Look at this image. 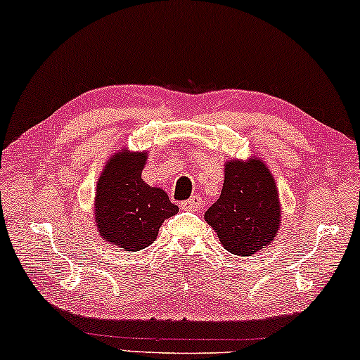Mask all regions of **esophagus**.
Wrapping results in <instances>:
<instances>
[{
  "label": "esophagus",
  "mask_w": 360,
  "mask_h": 360,
  "mask_svg": "<svg viewBox=\"0 0 360 360\" xmlns=\"http://www.w3.org/2000/svg\"><path fill=\"white\" fill-rule=\"evenodd\" d=\"M201 206H202V199L199 198V195H193V198L188 199V201L181 204V209H183V211H198Z\"/></svg>",
  "instance_id": "1"
}]
</instances>
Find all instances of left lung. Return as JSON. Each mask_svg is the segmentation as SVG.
Returning <instances> with one entry per match:
<instances>
[{
	"label": "left lung",
	"instance_id": "obj_1",
	"mask_svg": "<svg viewBox=\"0 0 360 360\" xmlns=\"http://www.w3.org/2000/svg\"><path fill=\"white\" fill-rule=\"evenodd\" d=\"M276 179L257 156L224 162L221 195L204 214L222 248L234 256H254L276 239L281 227Z\"/></svg>",
	"mask_w": 360,
	"mask_h": 360
}]
</instances>
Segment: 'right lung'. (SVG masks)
I'll list each match as a JSON object with an SVG mask.
<instances>
[{
    "label": "right lung",
    "instance_id": "1",
    "mask_svg": "<svg viewBox=\"0 0 360 360\" xmlns=\"http://www.w3.org/2000/svg\"><path fill=\"white\" fill-rule=\"evenodd\" d=\"M148 154L122 148L109 156L94 195L98 234L108 244L133 252L151 245L165 219L179 211L166 191L153 188L141 177Z\"/></svg>",
    "mask_w": 360,
    "mask_h": 360
}]
</instances>
